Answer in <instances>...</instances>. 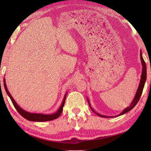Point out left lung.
<instances>
[{"mask_svg": "<svg viewBox=\"0 0 151 151\" xmlns=\"http://www.w3.org/2000/svg\"><path fill=\"white\" fill-rule=\"evenodd\" d=\"M140 60H141L142 69L141 78H140V83H139V87H138V89H137V93H136V94H135V96L134 97L133 100H132V103H131V104H130V106L127 107V108H125L123 110V111H122L121 112V113H120V114H119V115H117L116 116L122 115V114L127 113V112H129V111H131V109H133L134 107L136 106V104H137V103L139 101L140 96H141V94H142V93L143 88H144V86H145V82H146V80H147V66H146V63H145V60H144V59H143V58H142L141 50H140ZM87 101H88V103L89 106H90V108L91 109L92 111H93L94 112V113L96 114V115H98V116H101V117H104V118H107V117H109V118H110V117H114V116H107L102 115V114H99L98 112H96V111H94V109H93V108H92L91 104H90V102H89V100L88 99V98H87Z\"/></svg>", "mask_w": 151, "mask_h": 151, "instance_id": "8db88e82", "label": "left lung"}]
</instances>
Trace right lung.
Wrapping results in <instances>:
<instances>
[{
	"mask_svg": "<svg viewBox=\"0 0 151 151\" xmlns=\"http://www.w3.org/2000/svg\"><path fill=\"white\" fill-rule=\"evenodd\" d=\"M4 86L5 91H6L7 94H8L9 96L10 97V99H11V100L12 101V104H13L14 106L15 107V109H16V110L18 111V112H19V113L20 114V115H21L22 116H23L24 119H26L27 120H28V121H35V122H45V121H52V120L57 119L58 117L60 115L61 113H62L64 104H65V103L66 93H66V94H65L63 103H62V104H61V105L59 107V109H58V111L56 112L55 113L50 114H42V113H32V112H29L24 111V110H23L22 108H20V107L18 105L17 103L14 100V99L12 98L11 94H10L9 91H8V88H7L6 85V82H5L4 78Z\"/></svg>",
	"mask_w": 151,
	"mask_h": 151,
	"instance_id": "obj_1",
	"label": "right lung"
}]
</instances>
